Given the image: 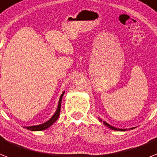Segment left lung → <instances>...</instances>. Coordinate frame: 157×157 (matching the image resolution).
I'll use <instances>...</instances> for the list:
<instances>
[{
  "label": "left lung",
  "mask_w": 157,
  "mask_h": 157,
  "mask_svg": "<svg viewBox=\"0 0 157 157\" xmlns=\"http://www.w3.org/2000/svg\"><path fill=\"white\" fill-rule=\"evenodd\" d=\"M99 120H100V119H99ZM101 120V121H102V120ZM103 123H104V124H105V125H106L107 127H109V128L112 129V130H120V131H125V130H127V129H118V128H116V127H112V126L109 125V123H107L106 122H103ZM131 129H134V127H133V128H131Z\"/></svg>",
  "instance_id": "1"
}]
</instances>
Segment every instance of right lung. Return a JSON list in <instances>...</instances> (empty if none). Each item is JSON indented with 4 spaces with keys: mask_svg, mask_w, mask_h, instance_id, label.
I'll return each mask as SVG.
<instances>
[{
    "mask_svg": "<svg viewBox=\"0 0 157 157\" xmlns=\"http://www.w3.org/2000/svg\"><path fill=\"white\" fill-rule=\"evenodd\" d=\"M63 94H64V91L63 92V94H61L60 98H59V103H58V107L57 109H56L55 114L52 116V118H50V120H48V121L45 122V123H42V124H40V125L37 126H30V127H24V128H27V130H32V131H40V130H44L45 129L48 128L52 125V123H54L57 120L58 117L59 116V113H60V108H61V101L62 98H63Z\"/></svg>",
    "mask_w": 157,
    "mask_h": 157,
    "instance_id": "obj_1",
    "label": "right lung"
}]
</instances>
